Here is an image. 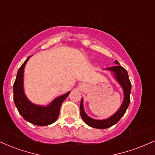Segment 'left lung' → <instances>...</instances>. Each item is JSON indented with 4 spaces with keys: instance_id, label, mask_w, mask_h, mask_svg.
I'll list each match as a JSON object with an SVG mask.
<instances>
[{
    "instance_id": "obj_1",
    "label": "left lung",
    "mask_w": 155,
    "mask_h": 155,
    "mask_svg": "<svg viewBox=\"0 0 155 155\" xmlns=\"http://www.w3.org/2000/svg\"><path fill=\"white\" fill-rule=\"evenodd\" d=\"M115 63L117 64V65L111 68H108L107 69L114 73L115 78H116V79L119 81V83L120 84V85L122 87V88H123L124 96L123 103H122L120 109L117 111V113L114 114L113 116L109 117L108 119H106V120H94V119L89 117L87 115L85 114L83 107V100L82 98H81V104H80V114H81V118H82L84 122L87 124V125L90 126V127H94V128L106 129L113 126L114 124L117 123V122L120 121L122 116L125 114L126 110H127V108H128L129 106L130 101V95L131 92V83L129 79L128 74H127V71H126L122 65H120V63H119L117 60L115 61Z\"/></svg>"
}]
</instances>
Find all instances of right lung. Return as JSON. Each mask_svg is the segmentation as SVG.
Segmentation results:
<instances>
[{
    "label": "right lung",
    "instance_id": "1",
    "mask_svg": "<svg viewBox=\"0 0 155 155\" xmlns=\"http://www.w3.org/2000/svg\"><path fill=\"white\" fill-rule=\"evenodd\" d=\"M30 57L19 68L17 78L14 83V101L19 113L28 122L38 126L49 125L54 123L59 117L62 103L65 100L70 92L54 99L47 106H37L30 102L23 90V74L24 68Z\"/></svg>",
    "mask_w": 155,
    "mask_h": 155
}]
</instances>
